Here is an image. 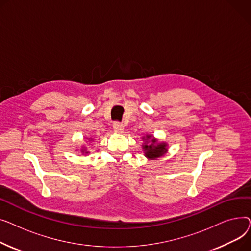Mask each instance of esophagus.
Segmentation results:
<instances>
[{
	"instance_id": "esophagus-1",
	"label": "esophagus",
	"mask_w": 251,
	"mask_h": 251,
	"mask_svg": "<svg viewBox=\"0 0 251 251\" xmlns=\"http://www.w3.org/2000/svg\"><path fill=\"white\" fill-rule=\"evenodd\" d=\"M113 128H114V131L117 133H123L124 132V126L123 124L119 123V122H115L113 124Z\"/></svg>"
}]
</instances>
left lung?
<instances>
[{
	"instance_id": "1",
	"label": "left lung",
	"mask_w": 251,
	"mask_h": 251,
	"mask_svg": "<svg viewBox=\"0 0 251 251\" xmlns=\"http://www.w3.org/2000/svg\"><path fill=\"white\" fill-rule=\"evenodd\" d=\"M142 151L144 156L149 160H157L168 152V143L160 141L151 134H147L142 137Z\"/></svg>"
}]
</instances>
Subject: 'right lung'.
Segmentation results:
<instances>
[{
    "label": "right lung",
    "instance_id": "right-lung-1",
    "mask_svg": "<svg viewBox=\"0 0 251 251\" xmlns=\"http://www.w3.org/2000/svg\"><path fill=\"white\" fill-rule=\"evenodd\" d=\"M86 139H88L89 141H94V138L92 137H88V138H86ZM80 151H81V153H84L85 155L86 154H88L89 153V151H87V148L85 147V146H83L82 148H81V150H80Z\"/></svg>",
    "mask_w": 251,
    "mask_h": 251
}]
</instances>
